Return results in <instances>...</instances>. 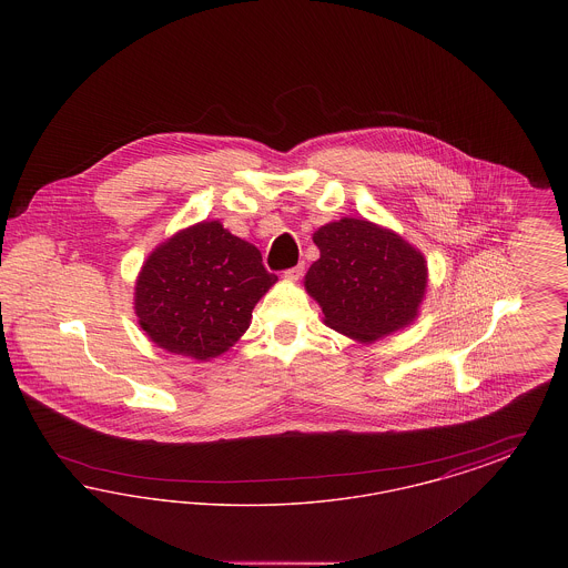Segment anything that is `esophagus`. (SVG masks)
I'll return each instance as SVG.
<instances>
[{
  "mask_svg": "<svg viewBox=\"0 0 568 568\" xmlns=\"http://www.w3.org/2000/svg\"><path fill=\"white\" fill-rule=\"evenodd\" d=\"M302 274H304V264H297L294 268H287V271H285V278L297 281V278H302Z\"/></svg>",
  "mask_w": 568,
  "mask_h": 568,
  "instance_id": "obj_1",
  "label": "esophagus"
}]
</instances>
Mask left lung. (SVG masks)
<instances>
[{"label":"left lung","mask_w":568,"mask_h":568,"mask_svg":"<svg viewBox=\"0 0 568 568\" xmlns=\"http://www.w3.org/2000/svg\"><path fill=\"white\" fill-rule=\"evenodd\" d=\"M320 260L304 276L325 324L362 343L392 334L417 315L428 268L419 251L366 219L345 216L313 234Z\"/></svg>","instance_id":"obj_1"}]
</instances>
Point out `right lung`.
Instances as JSON below:
<instances>
[{"instance_id":"add662e5","label":"right lung","mask_w":568,"mask_h":568,"mask_svg":"<svg viewBox=\"0 0 568 568\" xmlns=\"http://www.w3.org/2000/svg\"><path fill=\"white\" fill-rule=\"evenodd\" d=\"M274 283L257 246L202 221L149 255L135 281V315L165 352L211 359L243 336Z\"/></svg>"}]
</instances>
